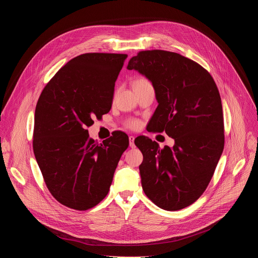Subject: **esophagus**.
Wrapping results in <instances>:
<instances>
[{
  "label": "esophagus",
  "mask_w": 258,
  "mask_h": 258,
  "mask_svg": "<svg viewBox=\"0 0 258 258\" xmlns=\"http://www.w3.org/2000/svg\"><path fill=\"white\" fill-rule=\"evenodd\" d=\"M128 140H130V147H131V148H135V147H136V145H135V137L134 136H130Z\"/></svg>",
  "instance_id": "esophagus-1"
}]
</instances>
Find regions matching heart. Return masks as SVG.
Instances as JSON below:
<instances>
[{
	"label": "heart",
	"mask_w": 258,
	"mask_h": 258,
	"mask_svg": "<svg viewBox=\"0 0 258 258\" xmlns=\"http://www.w3.org/2000/svg\"><path fill=\"white\" fill-rule=\"evenodd\" d=\"M146 82H147V81H145V80H138V81L135 82V85L143 84V83H146ZM139 125H140V122H139L138 120H136V119H132V120H130V121L127 122V126H130L131 128H137Z\"/></svg>",
	"instance_id": "1"
}]
</instances>
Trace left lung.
I'll return each instance as SVG.
<instances>
[{
	"instance_id": "obj_1",
	"label": "left lung",
	"mask_w": 258,
	"mask_h": 258,
	"mask_svg": "<svg viewBox=\"0 0 258 258\" xmlns=\"http://www.w3.org/2000/svg\"><path fill=\"white\" fill-rule=\"evenodd\" d=\"M127 69L145 76L155 90L158 106L149 127L174 140L163 149L147 137L135 140L144 157L139 166L143 190L162 209L185 208L206 190L224 150L218 89L206 69L173 52L141 51Z\"/></svg>"
}]
</instances>
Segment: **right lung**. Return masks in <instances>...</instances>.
<instances>
[{"label":"right lung","instance_id":"right-lung-1","mask_svg":"<svg viewBox=\"0 0 258 258\" xmlns=\"http://www.w3.org/2000/svg\"><path fill=\"white\" fill-rule=\"evenodd\" d=\"M126 54L87 53L68 61L44 88L34 113L33 153L53 197L88 210L108 194L128 137L98 143L87 127L110 111Z\"/></svg>","mask_w":258,"mask_h":258}]
</instances>
